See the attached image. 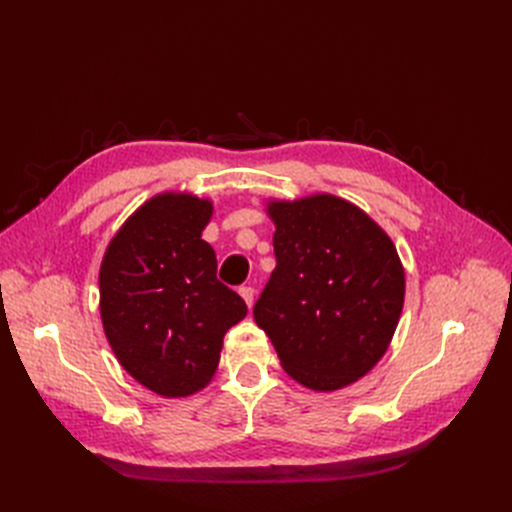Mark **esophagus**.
<instances>
[{
    "label": "esophagus",
    "mask_w": 512,
    "mask_h": 512,
    "mask_svg": "<svg viewBox=\"0 0 512 512\" xmlns=\"http://www.w3.org/2000/svg\"><path fill=\"white\" fill-rule=\"evenodd\" d=\"M239 294L243 297V301L247 303V307L254 305V297H256V290L252 286H241L239 288Z\"/></svg>",
    "instance_id": "1"
}]
</instances>
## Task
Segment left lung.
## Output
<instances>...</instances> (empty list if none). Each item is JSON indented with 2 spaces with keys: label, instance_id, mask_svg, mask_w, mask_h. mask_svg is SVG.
I'll list each match as a JSON object with an SVG mask.
<instances>
[{
  "label": "left lung",
  "instance_id": "obj_1",
  "mask_svg": "<svg viewBox=\"0 0 512 512\" xmlns=\"http://www.w3.org/2000/svg\"><path fill=\"white\" fill-rule=\"evenodd\" d=\"M277 265L254 305L290 378L337 391L389 348L406 273L391 237L348 200L314 194L271 200Z\"/></svg>",
  "mask_w": 512,
  "mask_h": 512
}]
</instances>
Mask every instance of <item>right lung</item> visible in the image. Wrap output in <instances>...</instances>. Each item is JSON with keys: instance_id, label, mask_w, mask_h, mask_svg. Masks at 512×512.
Wrapping results in <instances>:
<instances>
[{"instance_id": "obj_1", "label": "right lung", "mask_w": 512, "mask_h": 512, "mask_svg": "<svg viewBox=\"0 0 512 512\" xmlns=\"http://www.w3.org/2000/svg\"><path fill=\"white\" fill-rule=\"evenodd\" d=\"M213 205L194 194L149 198L119 228L100 267V316L128 374L162 397L205 389L224 335L247 305L218 280V258L200 239Z\"/></svg>"}]
</instances>
